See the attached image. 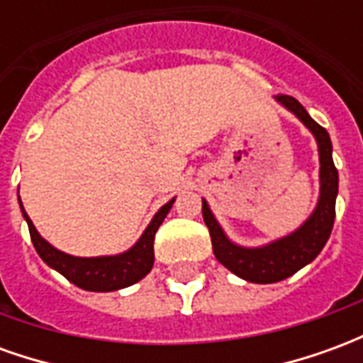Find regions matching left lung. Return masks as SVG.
<instances>
[{"label": "left lung", "mask_w": 363, "mask_h": 363, "mask_svg": "<svg viewBox=\"0 0 363 363\" xmlns=\"http://www.w3.org/2000/svg\"><path fill=\"white\" fill-rule=\"evenodd\" d=\"M276 99L311 130L315 140L319 143L320 196L311 218L297 231L284 237L280 241H274L260 249H245V247H237L229 241L225 233L221 231L220 223L210 212L206 200H202V216H204V223L210 229L216 259L231 272L237 274L239 278L255 281V284H274V281L286 280L291 274H296L299 268L309 264L323 251V247L330 237L333 225H335L338 171L333 161V143H330L328 132L307 114L301 103L296 101L294 96L278 95Z\"/></svg>", "instance_id": "obj_1"}]
</instances>
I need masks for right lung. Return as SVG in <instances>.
Masks as SVG:
<instances>
[{
  "label": "right lung",
  "instance_id": "obj_1",
  "mask_svg": "<svg viewBox=\"0 0 363 363\" xmlns=\"http://www.w3.org/2000/svg\"><path fill=\"white\" fill-rule=\"evenodd\" d=\"M173 200H169L151 220L147 229L143 231L140 241L130 249V251L116 255V257H96V259H79V257H72L66 252L54 249L48 241H44L43 237L38 235V231L33 225V221L23 210V204H19L23 210V216L28 223V231H30V239L35 245L38 257L54 270H58L62 276H66L67 280L75 284L77 288L87 289V291H114V289H122L132 286L135 281H140L150 272L153 267V239L157 233L159 225L163 223L165 216L169 210L173 208Z\"/></svg>",
  "mask_w": 363,
  "mask_h": 363
}]
</instances>
